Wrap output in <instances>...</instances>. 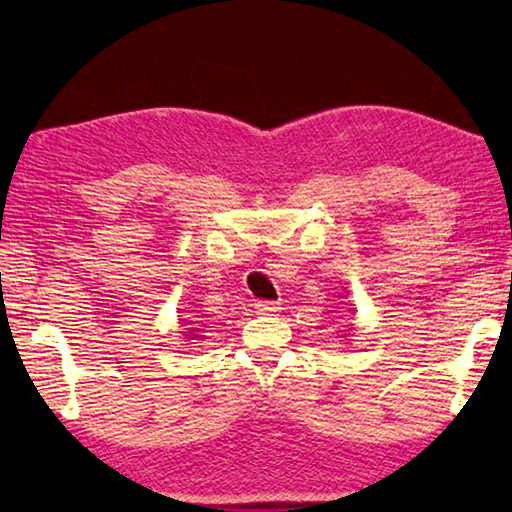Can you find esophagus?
Returning <instances> with one entry per match:
<instances>
[{
    "instance_id": "1",
    "label": "esophagus",
    "mask_w": 512,
    "mask_h": 512,
    "mask_svg": "<svg viewBox=\"0 0 512 512\" xmlns=\"http://www.w3.org/2000/svg\"><path fill=\"white\" fill-rule=\"evenodd\" d=\"M279 310V303L277 301H257L255 303V312L257 314H273Z\"/></svg>"
}]
</instances>
